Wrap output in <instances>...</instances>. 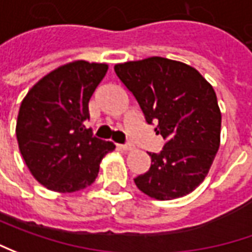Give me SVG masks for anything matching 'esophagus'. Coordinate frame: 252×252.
I'll use <instances>...</instances> for the list:
<instances>
[{"instance_id":"obj_1","label":"esophagus","mask_w":252,"mask_h":252,"mask_svg":"<svg viewBox=\"0 0 252 252\" xmlns=\"http://www.w3.org/2000/svg\"><path fill=\"white\" fill-rule=\"evenodd\" d=\"M118 148L123 149V151H132L134 149V145L132 143H126V145H118Z\"/></svg>"}]
</instances>
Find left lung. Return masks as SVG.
<instances>
[{
	"instance_id": "1",
	"label": "left lung",
	"mask_w": 252,
	"mask_h": 252,
	"mask_svg": "<svg viewBox=\"0 0 252 252\" xmlns=\"http://www.w3.org/2000/svg\"><path fill=\"white\" fill-rule=\"evenodd\" d=\"M114 71L132 92L148 124L166 143L151 153V169L135 184L151 198L169 201L192 192L208 176L220 146L221 113L212 85L191 65L149 57L116 64Z\"/></svg>"
}]
</instances>
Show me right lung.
Returning <instances> with one entry per match:
<instances>
[{"label": "right lung", "mask_w": 252, "mask_h": 252, "mask_svg": "<svg viewBox=\"0 0 252 252\" xmlns=\"http://www.w3.org/2000/svg\"><path fill=\"white\" fill-rule=\"evenodd\" d=\"M107 69L104 63H68L44 75L22 100L16 121L19 151L32 176L51 191L89 187L101 159L116 149L85 128L89 100Z\"/></svg>", "instance_id": "1"}]
</instances>
